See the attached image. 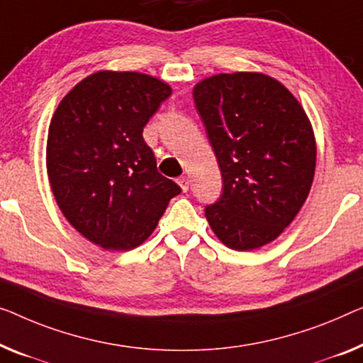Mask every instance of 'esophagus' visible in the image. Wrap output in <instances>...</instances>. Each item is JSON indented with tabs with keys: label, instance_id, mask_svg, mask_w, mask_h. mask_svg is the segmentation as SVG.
Listing matches in <instances>:
<instances>
[{
	"label": "esophagus",
	"instance_id": "obj_1",
	"mask_svg": "<svg viewBox=\"0 0 363 363\" xmlns=\"http://www.w3.org/2000/svg\"><path fill=\"white\" fill-rule=\"evenodd\" d=\"M177 184H179L184 192H187L189 191V186H191V181H189V177L182 176V177H179V179H177Z\"/></svg>",
	"mask_w": 363,
	"mask_h": 363
}]
</instances>
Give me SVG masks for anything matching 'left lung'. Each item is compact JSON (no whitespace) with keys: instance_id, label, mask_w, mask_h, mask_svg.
Segmentation results:
<instances>
[{"instance_id":"left-lung-1","label":"left lung","mask_w":363,"mask_h":363,"mask_svg":"<svg viewBox=\"0 0 363 363\" xmlns=\"http://www.w3.org/2000/svg\"><path fill=\"white\" fill-rule=\"evenodd\" d=\"M194 102L223 181L205 216L231 250H257L291 223L310 192L316 166L311 123L290 91L261 73L200 81Z\"/></svg>"}]
</instances>
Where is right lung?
Here are the masks:
<instances>
[{"instance_id":"right-lung-1","label":"right lung","mask_w":363,"mask_h":363,"mask_svg":"<svg viewBox=\"0 0 363 363\" xmlns=\"http://www.w3.org/2000/svg\"><path fill=\"white\" fill-rule=\"evenodd\" d=\"M171 96L163 81L99 72L63 97L47 140V172L67 220L104 250L137 247L181 187L156 169L143 127Z\"/></svg>"}]
</instances>
